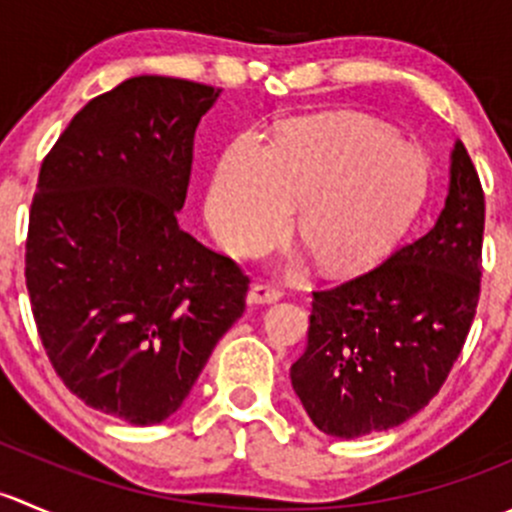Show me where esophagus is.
<instances>
[{
    "label": "esophagus",
    "instance_id": "34e87169",
    "mask_svg": "<svg viewBox=\"0 0 512 512\" xmlns=\"http://www.w3.org/2000/svg\"><path fill=\"white\" fill-rule=\"evenodd\" d=\"M282 299V292L275 287L267 285H255L247 292V304H275Z\"/></svg>",
    "mask_w": 512,
    "mask_h": 512
}]
</instances>
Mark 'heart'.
<instances>
[{
  "mask_svg": "<svg viewBox=\"0 0 512 512\" xmlns=\"http://www.w3.org/2000/svg\"><path fill=\"white\" fill-rule=\"evenodd\" d=\"M421 195V168L389 131L361 118H304L272 146L255 133L232 141L210 183L208 218L227 250L257 255L285 240L304 204L299 240L322 270L347 275L391 245Z\"/></svg>",
  "mask_w": 512,
  "mask_h": 512,
  "instance_id": "obj_1",
  "label": "heart"
}]
</instances>
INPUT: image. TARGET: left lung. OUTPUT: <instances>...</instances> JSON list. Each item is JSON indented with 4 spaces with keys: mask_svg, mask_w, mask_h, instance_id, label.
Masks as SVG:
<instances>
[{
    "mask_svg": "<svg viewBox=\"0 0 512 512\" xmlns=\"http://www.w3.org/2000/svg\"><path fill=\"white\" fill-rule=\"evenodd\" d=\"M485 198L466 146L436 225L374 270L317 289L294 394L327 436L359 438L411 418L443 386L480 297Z\"/></svg>",
    "mask_w": 512,
    "mask_h": 512,
    "instance_id": "1",
    "label": "left lung"
}]
</instances>
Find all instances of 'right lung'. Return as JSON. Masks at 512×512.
Returning <instances> with one entry per match:
<instances>
[{"label":"right lung","mask_w":512,"mask_h":512,"mask_svg":"<svg viewBox=\"0 0 512 512\" xmlns=\"http://www.w3.org/2000/svg\"><path fill=\"white\" fill-rule=\"evenodd\" d=\"M218 96L133 76L91 98L39 170L24 270L36 332L71 394L133 426L180 409L245 312L250 277L178 225Z\"/></svg>","instance_id":"right-lung-1"}]
</instances>
